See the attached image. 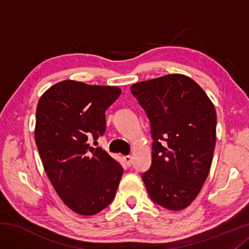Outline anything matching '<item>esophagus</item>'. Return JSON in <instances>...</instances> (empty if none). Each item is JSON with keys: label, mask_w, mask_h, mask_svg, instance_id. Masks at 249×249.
Returning <instances> with one entry per match:
<instances>
[{"label": "esophagus", "mask_w": 249, "mask_h": 249, "mask_svg": "<svg viewBox=\"0 0 249 249\" xmlns=\"http://www.w3.org/2000/svg\"><path fill=\"white\" fill-rule=\"evenodd\" d=\"M124 159V161H125V163H126V166H130L132 165V161H133V159H132V157H130V156H125V157L123 158Z\"/></svg>", "instance_id": "1"}]
</instances>
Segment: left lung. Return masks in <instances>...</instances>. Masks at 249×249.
Returning <instances> with one entry per match:
<instances>
[{"label": "left lung", "mask_w": 249, "mask_h": 249, "mask_svg": "<svg viewBox=\"0 0 249 249\" xmlns=\"http://www.w3.org/2000/svg\"><path fill=\"white\" fill-rule=\"evenodd\" d=\"M130 91L150 121L151 166L142 175L155 203L188 208L199 195L212 163L216 111L204 90L180 73L133 84Z\"/></svg>", "instance_id": "left-lung-1"}]
</instances>
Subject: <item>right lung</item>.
I'll return each mask as SVG.
<instances>
[{
	"instance_id": "add662e5",
	"label": "right lung",
	"mask_w": 249,
	"mask_h": 249,
	"mask_svg": "<svg viewBox=\"0 0 249 249\" xmlns=\"http://www.w3.org/2000/svg\"><path fill=\"white\" fill-rule=\"evenodd\" d=\"M119 87L65 80L40 96L35 142L44 169L62 202L80 215H94L111 203L123 167L107 151L91 147L105 130V111Z\"/></svg>"
}]
</instances>
